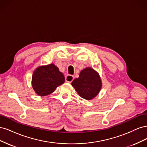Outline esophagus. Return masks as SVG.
<instances>
[{"instance_id":"obj_1","label":"esophagus","mask_w":147,"mask_h":147,"mask_svg":"<svg viewBox=\"0 0 147 147\" xmlns=\"http://www.w3.org/2000/svg\"><path fill=\"white\" fill-rule=\"evenodd\" d=\"M74 77L72 76V75H67V76L65 77V80L66 82H68V83H72V82L74 80Z\"/></svg>"}]
</instances>
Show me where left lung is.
<instances>
[{
    "instance_id": "obj_1",
    "label": "left lung",
    "mask_w": 147,
    "mask_h": 147,
    "mask_svg": "<svg viewBox=\"0 0 147 147\" xmlns=\"http://www.w3.org/2000/svg\"><path fill=\"white\" fill-rule=\"evenodd\" d=\"M72 85L82 98L91 100L98 94L102 83L99 74L88 67L81 71L79 77L74 80Z\"/></svg>"
}]
</instances>
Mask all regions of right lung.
I'll return each mask as SVG.
<instances>
[{
	"label": "right lung",
	"instance_id": "right-lung-1",
	"mask_svg": "<svg viewBox=\"0 0 147 147\" xmlns=\"http://www.w3.org/2000/svg\"><path fill=\"white\" fill-rule=\"evenodd\" d=\"M65 78L63 74L54 64L41 66L34 71L32 84L35 92L45 96L53 92L56 88L63 84Z\"/></svg>",
	"mask_w": 147,
	"mask_h": 147
}]
</instances>
